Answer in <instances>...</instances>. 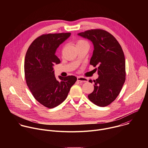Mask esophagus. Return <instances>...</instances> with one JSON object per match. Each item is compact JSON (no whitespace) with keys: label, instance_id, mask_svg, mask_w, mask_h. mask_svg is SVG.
Here are the masks:
<instances>
[{"label":"esophagus","instance_id":"obj_1","mask_svg":"<svg viewBox=\"0 0 148 148\" xmlns=\"http://www.w3.org/2000/svg\"><path fill=\"white\" fill-rule=\"evenodd\" d=\"M77 81H79L80 82H87L88 81V79L86 78H84L81 76L77 77Z\"/></svg>","mask_w":148,"mask_h":148}]
</instances>
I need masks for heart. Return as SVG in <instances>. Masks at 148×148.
I'll list each match as a JSON object with an SVG mask.
<instances>
[{
  "mask_svg": "<svg viewBox=\"0 0 148 148\" xmlns=\"http://www.w3.org/2000/svg\"><path fill=\"white\" fill-rule=\"evenodd\" d=\"M88 45V44L87 43V42H86V41L82 40H79L77 41L76 46H81V45Z\"/></svg>",
  "mask_w": 148,
  "mask_h": 148,
  "instance_id": "1",
  "label": "heart"
}]
</instances>
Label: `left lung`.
Masks as SVG:
<instances>
[{
	"instance_id": "1",
	"label": "left lung",
	"mask_w": 148,
	"mask_h": 148,
	"mask_svg": "<svg viewBox=\"0 0 148 148\" xmlns=\"http://www.w3.org/2000/svg\"><path fill=\"white\" fill-rule=\"evenodd\" d=\"M77 34L92 43L94 51L90 63L98 66V78L94 80V90L88 97L98 106H107L118 97L125 81V58L122 47L111 34L103 30Z\"/></svg>"
}]
</instances>
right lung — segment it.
<instances>
[{
	"label": "right lung",
	"mask_w": 148,
	"mask_h": 148,
	"mask_svg": "<svg viewBox=\"0 0 148 148\" xmlns=\"http://www.w3.org/2000/svg\"><path fill=\"white\" fill-rule=\"evenodd\" d=\"M71 35L70 33L42 35L33 41L25 60L27 85L34 98L49 108L64 101L71 87L77 81L73 75L55 77L53 66L60 63L56 56L59 46Z\"/></svg>",
	"instance_id": "obj_1"
}]
</instances>
